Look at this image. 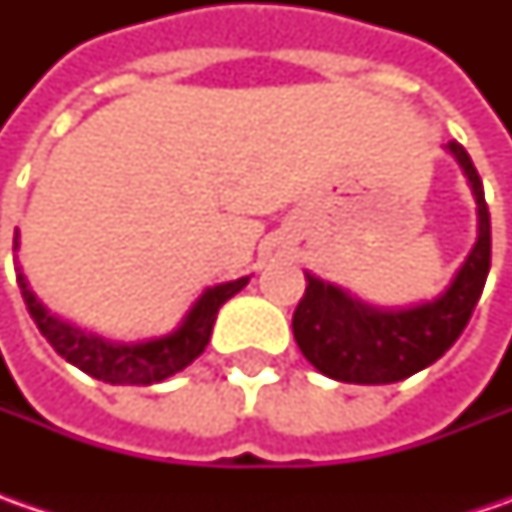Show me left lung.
<instances>
[{"label": "left lung", "mask_w": 512, "mask_h": 512, "mask_svg": "<svg viewBox=\"0 0 512 512\" xmlns=\"http://www.w3.org/2000/svg\"><path fill=\"white\" fill-rule=\"evenodd\" d=\"M447 150L462 165L476 196L479 236L439 299L407 310H382L305 273L307 287L293 313V336L307 362L336 382H402L442 359L476 310L490 273V210L467 150L459 142H447Z\"/></svg>", "instance_id": "1"}]
</instances>
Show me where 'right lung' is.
I'll list each match as a JSON object with an SVG mask.
<instances>
[{
    "label": "right lung",
    "instance_id": "add662e5",
    "mask_svg": "<svg viewBox=\"0 0 512 512\" xmlns=\"http://www.w3.org/2000/svg\"><path fill=\"white\" fill-rule=\"evenodd\" d=\"M19 242L13 239V250ZM22 299L28 305L30 319L36 322L39 333L50 342V347L65 359L76 364L82 373H88L93 379L108 384H156L165 382L168 376L185 370L187 364L196 356H202V350L210 342L213 322L219 307L225 305L230 296H236L242 287L250 282V276H242L236 282L207 287L205 293L196 299V305L187 310L182 325L162 339H150V342L119 344L108 342L96 333H85L79 327L62 322L59 316H53L48 307L42 305L33 290L28 287V279L19 273L16 276Z\"/></svg>",
    "mask_w": 512,
    "mask_h": 512
}]
</instances>
